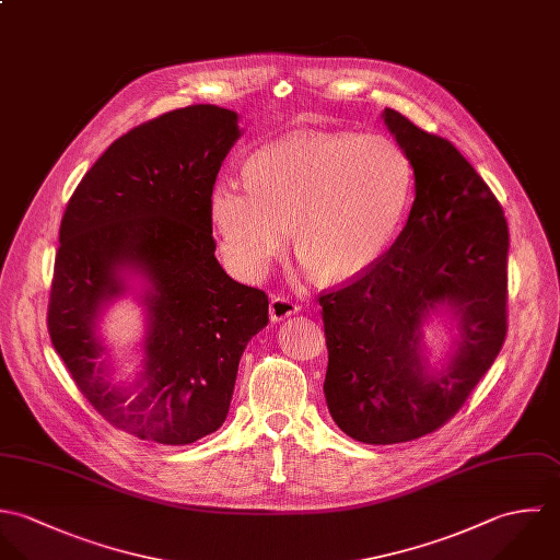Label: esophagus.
<instances>
[{"instance_id":"1","label":"esophagus","mask_w":560,"mask_h":560,"mask_svg":"<svg viewBox=\"0 0 560 560\" xmlns=\"http://www.w3.org/2000/svg\"><path fill=\"white\" fill-rule=\"evenodd\" d=\"M299 312V305L288 296H272L270 299V320L281 323Z\"/></svg>"}]
</instances>
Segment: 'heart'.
<instances>
[{
	"instance_id": "1",
	"label": "heart",
	"mask_w": 560,
	"mask_h": 560,
	"mask_svg": "<svg viewBox=\"0 0 560 560\" xmlns=\"http://www.w3.org/2000/svg\"><path fill=\"white\" fill-rule=\"evenodd\" d=\"M246 184L221 179L210 214L229 268L257 279L285 244L323 283L368 272L407 217L416 173L387 136L305 131L272 140L244 164Z\"/></svg>"
}]
</instances>
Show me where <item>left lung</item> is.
I'll use <instances>...</instances> for the list:
<instances>
[{
	"label": "left lung",
	"instance_id": "1",
	"mask_svg": "<svg viewBox=\"0 0 560 560\" xmlns=\"http://www.w3.org/2000/svg\"><path fill=\"white\" fill-rule=\"evenodd\" d=\"M383 118L413 164L409 219L368 272L318 299L331 418L372 446L413 442L444 427L506 337L509 226L500 201L450 140L392 108ZM440 306L459 336L435 373L423 357L421 325Z\"/></svg>",
	"mask_w": 560,
	"mask_h": 560
}]
</instances>
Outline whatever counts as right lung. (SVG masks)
Returning a JSON list of instances; mask_svg holds the SVG:
<instances>
[{
    "mask_svg": "<svg viewBox=\"0 0 560 560\" xmlns=\"http://www.w3.org/2000/svg\"><path fill=\"white\" fill-rule=\"evenodd\" d=\"M240 138L237 114L199 104L147 120L106 149L60 223L47 329L78 389L114 429L186 446L223 427L240 357L268 325V296L219 264L210 195ZM150 285L145 363L127 390L105 381L98 312Z\"/></svg>",
    "mask_w": 560,
    "mask_h": 560,
    "instance_id": "obj_1",
    "label": "right lung"
}]
</instances>
